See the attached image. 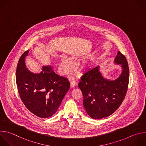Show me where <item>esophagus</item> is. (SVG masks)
I'll list each match as a JSON object with an SVG mask.
<instances>
[{
	"instance_id": "esophagus-1",
	"label": "esophagus",
	"mask_w": 146,
	"mask_h": 146,
	"mask_svg": "<svg viewBox=\"0 0 146 146\" xmlns=\"http://www.w3.org/2000/svg\"><path fill=\"white\" fill-rule=\"evenodd\" d=\"M75 85H76L75 81H72V82H70V88H74L75 86Z\"/></svg>"
}]
</instances>
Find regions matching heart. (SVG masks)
<instances>
[{"mask_svg": "<svg viewBox=\"0 0 146 146\" xmlns=\"http://www.w3.org/2000/svg\"><path fill=\"white\" fill-rule=\"evenodd\" d=\"M73 68V64L72 60L65 56L61 58V64L59 66V71L61 74H65Z\"/></svg>", "mask_w": 146, "mask_h": 146, "instance_id": "heart-1", "label": "heart"}]
</instances>
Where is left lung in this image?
<instances>
[{
  "label": "left lung",
  "instance_id": "1",
  "mask_svg": "<svg viewBox=\"0 0 146 146\" xmlns=\"http://www.w3.org/2000/svg\"><path fill=\"white\" fill-rule=\"evenodd\" d=\"M114 63L121 65L122 72L115 80L103 77L98 66L87 71L81 78L78 87L83 94V106L92 119H100L114 113L126 95L129 82V67L125 56L120 52Z\"/></svg>",
  "mask_w": 146,
  "mask_h": 146
}]
</instances>
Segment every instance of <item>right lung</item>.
Segmentation results:
<instances>
[{
  "label": "right lung",
  "mask_w": 146,
  "mask_h": 146,
  "mask_svg": "<svg viewBox=\"0 0 146 146\" xmlns=\"http://www.w3.org/2000/svg\"><path fill=\"white\" fill-rule=\"evenodd\" d=\"M29 50L24 52L18 63L16 82L20 98L25 107L41 118L54 115L70 88L66 78L55 73L51 66H43L39 73L30 72L25 58Z\"/></svg>",
  "instance_id": "obj_1"
}]
</instances>
